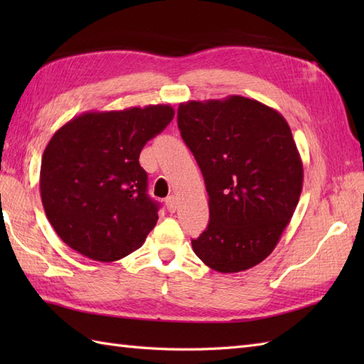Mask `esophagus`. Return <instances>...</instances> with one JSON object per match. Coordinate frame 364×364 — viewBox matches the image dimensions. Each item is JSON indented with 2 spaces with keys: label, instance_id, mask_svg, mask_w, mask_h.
I'll use <instances>...</instances> for the list:
<instances>
[{
  "label": "esophagus",
  "instance_id": "34e87169",
  "mask_svg": "<svg viewBox=\"0 0 364 364\" xmlns=\"http://www.w3.org/2000/svg\"><path fill=\"white\" fill-rule=\"evenodd\" d=\"M166 206L167 210L170 213H175L178 210V198L175 196H170L167 200H166Z\"/></svg>",
  "mask_w": 364,
  "mask_h": 364
}]
</instances>
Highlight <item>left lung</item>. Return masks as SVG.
<instances>
[{
	"label": "left lung",
	"mask_w": 364,
	"mask_h": 364,
	"mask_svg": "<svg viewBox=\"0 0 364 364\" xmlns=\"http://www.w3.org/2000/svg\"><path fill=\"white\" fill-rule=\"evenodd\" d=\"M178 128L210 196V223L192 249L222 274L259 264L289 225L304 186L288 122L257 100L230 95L181 103Z\"/></svg>",
	"instance_id": "1"
}]
</instances>
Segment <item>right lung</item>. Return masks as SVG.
<instances>
[{
  "label": "right lung",
  "instance_id": "add662e5",
  "mask_svg": "<svg viewBox=\"0 0 364 364\" xmlns=\"http://www.w3.org/2000/svg\"><path fill=\"white\" fill-rule=\"evenodd\" d=\"M173 115L170 105L89 111L53 134L42 156L41 197L70 249L112 262L145 242L159 205L146 196L139 154Z\"/></svg>",
  "mask_w": 364,
  "mask_h": 364
}]
</instances>
